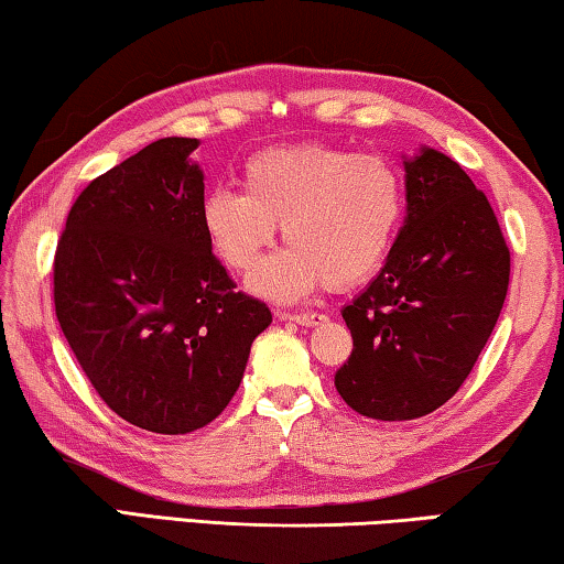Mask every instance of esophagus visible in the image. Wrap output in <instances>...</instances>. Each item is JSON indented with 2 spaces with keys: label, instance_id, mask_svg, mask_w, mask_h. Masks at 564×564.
I'll return each instance as SVG.
<instances>
[{
  "label": "esophagus",
  "instance_id": "34e87169",
  "mask_svg": "<svg viewBox=\"0 0 564 564\" xmlns=\"http://www.w3.org/2000/svg\"><path fill=\"white\" fill-rule=\"evenodd\" d=\"M276 317L280 319H290V323H297V325H305V327H315L319 323H325V315H319V312H276Z\"/></svg>",
  "mask_w": 564,
  "mask_h": 564
}]
</instances>
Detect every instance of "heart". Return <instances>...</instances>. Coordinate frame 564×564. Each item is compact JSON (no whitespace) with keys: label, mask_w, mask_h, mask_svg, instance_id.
<instances>
[{"label":"heart","mask_w":564,"mask_h":564,"mask_svg":"<svg viewBox=\"0 0 564 564\" xmlns=\"http://www.w3.org/2000/svg\"><path fill=\"white\" fill-rule=\"evenodd\" d=\"M245 194L212 188L202 202L206 239L231 272L254 270L284 224L288 249L249 288L292 302L319 284L348 290L370 280L401 231L405 184L393 161L333 145H288L252 155Z\"/></svg>","instance_id":"b5f03b06"}]
</instances>
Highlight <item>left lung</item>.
<instances>
[{"label": "left lung", "mask_w": 564, "mask_h": 564, "mask_svg": "<svg viewBox=\"0 0 564 564\" xmlns=\"http://www.w3.org/2000/svg\"><path fill=\"white\" fill-rule=\"evenodd\" d=\"M409 214L366 290L343 307L352 352L335 388L352 411L411 421L469 376L509 288V247L466 171L426 149L403 161Z\"/></svg>", "instance_id": "8db88e82"}]
</instances>
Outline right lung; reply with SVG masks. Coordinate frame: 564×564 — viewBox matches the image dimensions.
Returning <instances> with one entry per match:
<instances>
[{"mask_svg":"<svg viewBox=\"0 0 564 564\" xmlns=\"http://www.w3.org/2000/svg\"><path fill=\"white\" fill-rule=\"evenodd\" d=\"M196 149L161 138L90 181L55 252V312L85 376L120 419L166 436L227 409L272 323L212 254Z\"/></svg>","mask_w":564,"mask_h":564,"instance_id":"obj_1","label":"right lung"}]
</instances>
